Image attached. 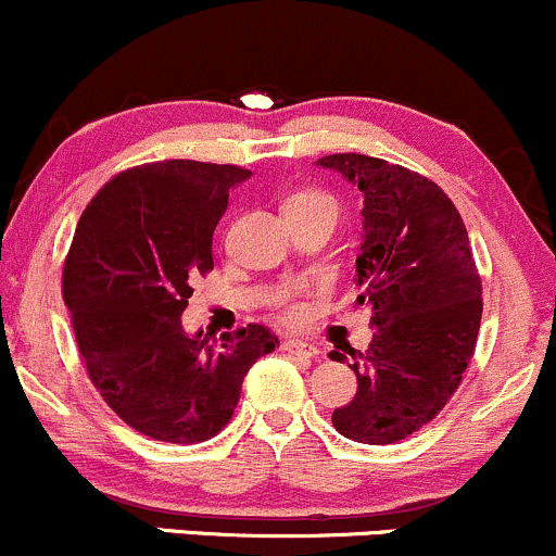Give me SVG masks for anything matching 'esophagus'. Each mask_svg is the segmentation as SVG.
Listing matches in <instances>:
<instances>
[{
    "label": "esophagus",
    "instance_id": "1",
    "mask_svg": "<svg viewBox=\"0 0 556 556\" xmlns=\"http://www.w3.org/2000/svg\"><path fill=\"white\" fill-rule=\"evenodd\" d=\"M283 352L286 354H294V357H304V359H315L320 354V349L307 344V341H299V339H289L283 341Z\"/></svg>",
    "mask_w": 556,
    "mask_h": 556
}]
</instances>
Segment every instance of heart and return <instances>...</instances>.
Listing matches in <instances>:
<instances>
[{
    "mask_svg": "<svg viewBox=\"0 0 556 556\" xmlns=\"http://www.w3.org/2000/svg\"><path fill=\"white\" fill-rule=\"evenodd\" d=\"M302 204H333L330 199L323 194V191H315V189H302V191H294V194L286 197L283 202V210L289 207H302ZM280 307H283V317L286 320H296L299 315H302V309H299V304L291 302L289 296L280 299Z\"/></svg>",
    "mask_w": 556,
    "mask_h": 556,
    "instance_id": "1",
    "label": "heart"
}]
</instances>
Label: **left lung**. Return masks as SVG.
<instances>
[{
  "label": "left lung",
  "instance_id": "left-lung-1",
  "mask_svg": "<svg viewBox=\"0 0 556 556\" xmlns=\"http://www.w3.org/2000/svg\"><path fill=\"white\" fill-rule=\"evenodd\" d=\"M317 165L365 199L354 304L376 330L367 352L346 349L357 394L333 426L359 444H396L441 413L476 352L483 302L470 239L452 199L407 167L367 154Z\"/></svg>",
  "mask_w": 556,
  "mask_h": 556
}]
</instances>
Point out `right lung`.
I'll list each match as a JSON object with an SVG mask.
<instances>
[{
	"mask_svg": "<svg viewBox=\"0 0 556 556\" xmlns=\"http://www.w3.org/2000/svg\"><path fill=\"white\" fill-rule=\"evenodd\" d=\"M252 173L165 160L130 167L80 215L62 296L91 383L112 413L149 439L199 444L226 428L249 367L276 336L247 326L215 344L186 333L191 278L212 270V233L228 191Z\"/></svg>",
	"mask_w": 556,
	"mask_h": 556,
	"instance_id": "add662e5",
	"label": "right lung"
}]
</instances>
